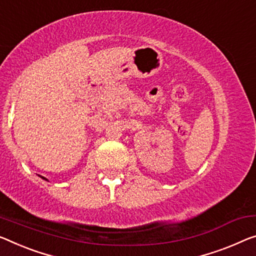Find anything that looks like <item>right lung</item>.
Returning a JSON list of instances; mask_svg holds the SVG:
<instances>
[{
    "label": "right lung",
    "instance_id": "right-lung-1",
    "mask_svg": "<svg viewBox=\"0 0 256 256\" xmlns=\"http://www.w3.org/2000/svg\"><path fill=\"white\" fill-rule=\"evenodd\" d=\"M43 180H46V178H43Z\"/></svg>",
    "mask_w": 256,
    "mask_h": 256
}]
</instances>
